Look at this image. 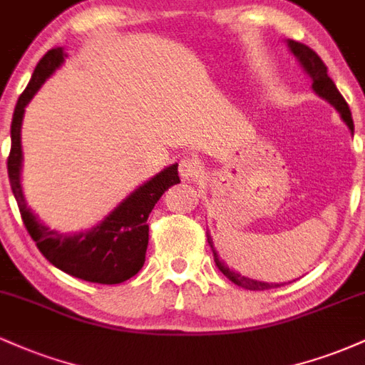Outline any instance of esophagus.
Here are the masks:
<instances>
[{
    "mask_svg": "<svg viewBox=\"0 0 365 365\" xmlns=\"http://www.w3.org/2000/svg\"><path fill=\"white\" fill-rule=\"evenodd\" d=\"M180 177L185 180H194L202 173V165L197 158H183L178 165Z\"/></svg>",
    "mask_w": 365,
    "mask_h": 365,
    "instance_id": "obj_1",
    "label": "esophagus"
}]
</instances>
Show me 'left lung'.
<instances>
[{"mask_svg":"<svg viewBox=\"0 0 365 365\" xmlns=\"http://www.w3.org/2000/svg\"><path fill=\"white\" fill-rule=\"evenodd\" d=\"M288 48H290L293 56L300 61V65H302L305 73L311 77L314 92H316L317 96H321L322 99H326L331 106H334V110L340 113L341 120L345 121L346 127H349L351 130V133H354V120H351V113H350L349 104H346L345 99H343V96L338 92L334 82L328 77V68H326V65L322 63L321 58L317 56V53L312 51L309 46H305L302 43H297V41H290V39H288ZM207 242H209V245H211L212 254H215V262H216L217 269H220L221 273H223L226 278L230 279V282L238 284V287L247 288V290H269V288H278L283 284V283L257 282V279L247 278V276L235 273V271L230 269V267L226 266L223 261H220L217 252L215 250V245H212V240L209 235H207Z\"/></svg>","mask_w":365,"mask_h":365,"instance_id":"left-lung-1","label":"left lung"}]
</instances>
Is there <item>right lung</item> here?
I'll use <instances>...</instances> for the list:
<instances>
[{
	"mask_svg": "<svg viewBox=\"0 0 365 365\" xmlns=\"http://www.w3.org/2000/svg\"><path fill=\"white\" fill-rule=\"evenodd\" d=\"M63 48L49 49L43 60L37 63L31 82L16 101L14 120H11V149L8 156V178L19 204L22 221L29 235L36 242L37 249L53 266L63 273L81 278L83 282L116 284L123 283L142 269L145 250L149 244L148 217L170 187L180 183L178 165L168 166L153 177L149 182L123 199L101 223L86 232L66 235L46 226L31 207H27L20 183L22 170V140L20 128L25 106L31 103L36 92L51 77L54 70L65 61Z\"/></svg>",
	"mask_w": 365,
	"mask_h": 365,
	"instance_id": "obj_1",
	"label": "right lung"
}]
</instances>
